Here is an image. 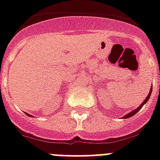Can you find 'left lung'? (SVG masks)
I'll return each instance as SVG.
<instances>
[{"label":"left lung","mask_w":160,"mask_h":160,"mask_svg":"<svg viewBox=\"0 0 160 160\" xmlns=\"http://www.w3.org/2000/svg\"><path fill=\"white\" fill-rule=\"evenodd\" d=\"M151 93H152V85H151V87H150V92H149V94H148L147 97L145 98V100H144V102H142V103H141V104L140 105V106H139L138 108H137L134 109V110H133V111H132V112H129V113H127V115H125V116L123 117L122 118H131V117L134 116V115L136 113V112H138L141 109V108L143 107L144 105H145V103H146V102H148V100H149V98H150V95H151Z\"/></svg>","instance_id":"8db88e82"}]
</instances>
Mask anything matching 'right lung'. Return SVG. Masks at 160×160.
<instances>
[{
  "label": "right lung",
  "instance_id": "obj_1",
  "mask_svg": "<svg viewBox=\"0 0 160 160\" xmlns=\"http://www.w3.org/2000/svg\"><path fill=\"white\" fill-rule=\"evenodd\" d=\"M25 113H26V115H28V117H33V116H31L30 114H28V113H27V112H25Z\"/></svg>",
  "mask_w": 160,
  "mask_h": 160
}]
</instances>
